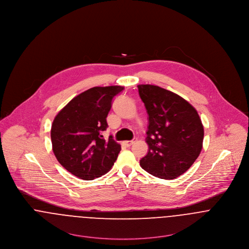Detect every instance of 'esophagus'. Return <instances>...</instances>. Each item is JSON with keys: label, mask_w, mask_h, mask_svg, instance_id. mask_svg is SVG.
<instances>
[{"label": "esophagus", "mask_w": 249, "mask_h": 249, "mask_svg": "<svg viewBox=\"0 0 249 249\" xmlns=\"http://www.w3.org/2000/svg\"><path fill=\"white\" fill-rule=\"evenodd\" d=\"M134 142H135V141H134V140H131V141H124V144L125 146H127V147H128V146L132 145Z\"/></svg>", "instance_id": "34e87169"}]
</instances>
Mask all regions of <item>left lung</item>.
<instances>
[{
  "mask_svg": "<svg viewBox=\"0 0 249 249\" xmlns=\"http://www.w3.org/2000/svg\"><path fill=\"white\" fill-rule=\"evenodd\" d=\"M139 95L148 114L146 156L140 164L160 179L183 174L199 157L204 126L197 110L181 96L152 85H139Z\"/></svg>",
  "mask_w": 249,
  "mask_h": 249,
  "instance_id": "left-lung-1",
  "label": "left lung"
}]
</instances>
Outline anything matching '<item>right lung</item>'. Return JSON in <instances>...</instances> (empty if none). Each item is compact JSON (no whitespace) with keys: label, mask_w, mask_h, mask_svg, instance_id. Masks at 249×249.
<instances>
[{"label":"right lung","mask_w":249,"mask_h":249,"mask_svg":"<svg viewBox=\"0 0 249 249\" xmlns=\"http://www.w3.org/2000/svg\"><path fill=\"white\" fill-rule=\"evenodd\" d=\"M124 87H95L73 98L56 115L51 142L58 161L74 176L91 181L107 173L121 145L112 135L105 140L107 117L114 97Z\"/></svg>","instance_id":"add662e5"}]
</instances>
